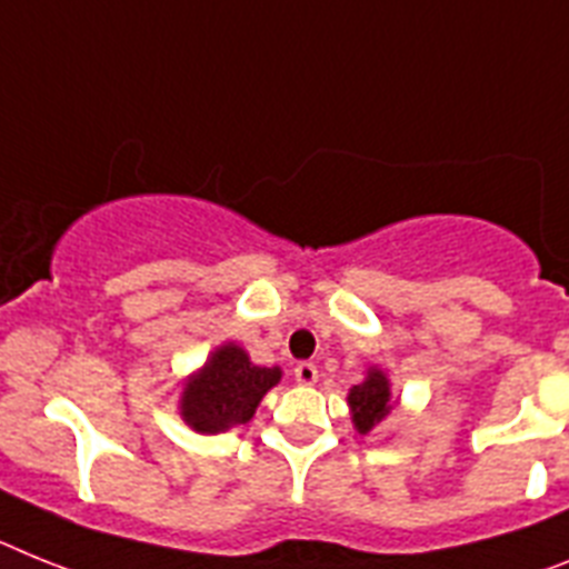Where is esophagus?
<instances>
[{
	"mask_svg": "<svg viewBox=\"0 0 569 569\" xmlns=\"http://www.w3.org/2000/svg\"><path fill=\"white\" fill-rule=\"evenodd\" d=\"M295 379H298L300 385H315V381H318V367H315L312 361H300V365L295 367Z\"/></svg>",
	"mask_w": 569,
	"mask_h": 569,
	"instance_id": "34e87169",
	"label": "esophagus"
}]
</instances>
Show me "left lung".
<instances>
[{
  "label": "left lung",
  "instance_id": "obj_1",
  "mask_svg": "<svg viewBox=\"0 0 569 569\" xmlns=\"http://www.w3.org/2000/svg\"><path fill=\"white\" fill-rule=\"evenodd\" d=\"M347 405H350V419L356 425V431L367 437V433H373L393 413L399 399H393L388 373L373 365L367 367L365 381L352 385L350 393H347Z\"/></svg>",
  "mask_w": 569,
  "mask_h": 569
}]
</instances>
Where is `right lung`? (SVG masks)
I'll return each mask as SVG.
<instances>
[{"instance_id": "1", "label": "right lung", "mask_w": 569, "mask_h": 569, "mask_svg": "<svg viewBox=\"0 0 569 569\" xmlns=\"http://www.w3.org/2000/svg\"><path fill=\"white\" fill-rule=\"evenodd\" d=\"M280 379V367L254 365L237 341L219 343L208 361L181 381L179 417L196 433H222L254 417L262 396Z\"/></svg>"}]
</instances>
